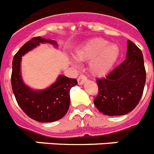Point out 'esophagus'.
<instances>
[{
    "instance_id": "esophagus-1",
    "label": "esophagus",
    "mask_w": 154,
    "mask_h": 154,
    "mask_svg": "<svg viewBox=\"0 0 154 154\" xmlns=\"http://www.w3.org/2000/svg\"><path fill=\"white\" fill-rule=\"evenodd\" d=\"M87 80V79H86V77L85 75H80L79 77L78 78V83L79 85H82V84H84L85 82H86V81Z\"/></svg>"
}]
</instances>
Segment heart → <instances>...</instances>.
<instances>
[{
	"label": "heart",
	"instance_id": "1",
	"mask_svg": "<svg viewBox=\"0 0 154 154\" xmlns=\"http://www.w3.org/2000/svg\"><path fill=\"white\" fill-rule=\"evenodd\" d=\"M119 55V48L116 44H109L103 38H93L88 40L75 52V59L79 61H88L91 74L102 76L107 74L116 62ZM72 63L76 65L74 61Z\"/></svg>",
	"mask_w": 154,
	"mask_h": 154
}]
</instances>
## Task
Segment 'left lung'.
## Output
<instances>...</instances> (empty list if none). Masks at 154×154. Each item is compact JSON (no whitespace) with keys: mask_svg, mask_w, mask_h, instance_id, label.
I'll return each mask as SVG.
<instances>
[{"mask_svg":"<svg viewBox=\"0 0 154 154\" xmlns=\"http://www.w3.org/2000/svg\"><path fill=\"white\" fill-rule=\"evenodd\" d=\"M126 59L104 78L97 79L99 93L96 107L108 116L124 115L140 102L146 83V69L141 50L127 42Z\"/></svg>","mask_w":154,"mask_h":154,"instance_id":"left-lung-1","label":"left lung"}]
</instances>
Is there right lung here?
<instances>
[{
  "instance_id": "1",
  "label": "right lung",
  "mask_w": 154,
  "mask_h": 154,
  "mask_svg": "<svg viewBox=\"0 0 154 154\" xmlns=\"http://www.w3.org/2000/svg\"><path fill=\"white\" fill-rule=\"evenodd\" d=\"M45 43L57 46L55 40L37 36L26 42L15 54L12 61L11 87L17 103L29 118L40 122H53L65 115L70 105L71 88L78 82L75 79L59 75L54 83L42 90H32L23 82L22 57L40 43Z\"/></svg>"
}]
</instances>
